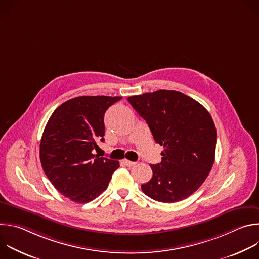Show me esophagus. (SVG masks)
Masks as SVG:
<instances>
[{"label": "esophagus", "mask_w": 259, "mask_h": 259, "mask_svg": "<svg viewBox=\"0 0 259 259\" xmlns=\"http://www.w3.org/2000/svg\"><path fill=\"white\" fill-rule=\"evenodd\" d=\"M124 164H125L127 167H133L136 163H135V162H132V161H129V160H124Z\"/></svg>", "instance_id": "esophagus-1"}]
</instances>
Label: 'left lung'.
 I'll list each match as a JSON object with an SVG mask.
<instances>
[{
	"label": "left lung",
	"mask_w": 259,
	"mask_h": 259,
	"mask_svg": "<svg viewBox=\"0 0 259 259\" xmlns=\"http://www.w3.org/2000/svg\"><path fill=\"white\" fill-rule=\"evenodd\" d=\"M164 146L162 162L151 165L152 179L142 192L158 202L187 199L205 181L215 159L216 129L208 110L175 90H158L127 98Z\"/></svg>",
	"instance_id": "8db88e82"
}]
</instances>
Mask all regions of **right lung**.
I'll list each match as a JSON object with an SVG mask.
<instances>
[{
	"label": "right lung",
	"mask_w": 259,
	"mask_h": 259,
	"mask_svg": "<svg viewBox=\"0 0 259 259\" xmlns=\"http://www.w3.org/2000/svg\"><path fill=\"white\" fill-rule=\"evenodd\" d=\"M121 96H79L60 104L51 115L40 143L43 170L54 188L84 204L104 192L118 161L94 155L103 141L104 114Z\"/></svg>",
	"instance_id": "add662e5"
}]
</instances>
